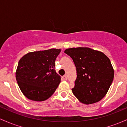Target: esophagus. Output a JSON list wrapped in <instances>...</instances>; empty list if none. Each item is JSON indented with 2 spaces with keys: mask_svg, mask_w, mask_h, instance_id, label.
Wrapping results in <instances>:
<instances>
[{
  "mask_svg": "<svg viewBox=\"0 0 127 127\" xmlns=\"http://www.w3.org/2000/svg\"><path fill=\"white\" fill-rule=\"evenodd\" d=\"M62 79L63 80H67V76L65 75H64V76H62Z\"/></svg>",
  "mask_w": 127,
  "mask_h": 127,
  "instance_id": "34e87169",
  "label": "esophagus"
}]
</instances>
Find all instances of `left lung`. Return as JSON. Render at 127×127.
<instances>
[{
  "mask_svg": "<svg viewBox=\"0 0 127 127\" xmlns=\"http://www.w3.org/2000/svg\"><path fill=\"white\" fill-rule=\"evenodd\" d=\"M64 52L72 58L76 67L73 94L85 104L100 101L114 78V70L109 58L101 51L87 47L68 48Z\"/></svg>",
  "mask_w": 127,
  "mask_h": 127,
  "instance_id": "1",
  "label": "left lung"
}]
</instances>
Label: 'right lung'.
Here are the masks:
<instances>
[{
  "mask_svg": "<svg viewBox=\"0 0 127 127\" xmlns=\"http://www.w3.org/2000/svg\"><path fill=\"white\" fill-rule=\"evenodd\" d=\"M60 49L30 52L19 61L16 80L24 96L29 100L42 101L54 93L61 81L55 72V62Z\"/></svg>",
  "mask_w": 127,
  "mask_h": 127,
  "instance_id": "right-lung-1",
  "label": "right lung"
}]
</instances>
